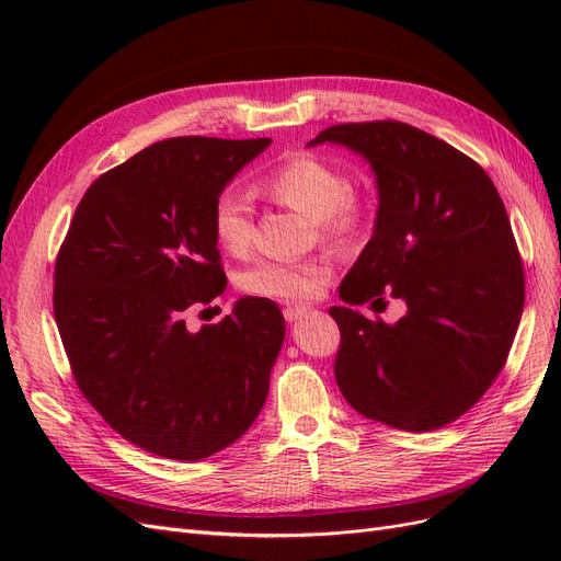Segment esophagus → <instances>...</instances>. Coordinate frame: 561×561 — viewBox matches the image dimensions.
Returning a JSON list of instances; mask_svg holds the SVG:
<instances>
[{"label": "esophagus", "mask_w": 561, "mask_h": 561, "mask_svg": "<svg viewBox=\"0 0 561 561\" xmlns=\"http://www.w3.org/2000/svg\"><path fill=\"white\" fill-rule=\"evenodd\" d=\"M307 313H309V309L307 307H299V304H287V307L283 309V316H285L287 322H295V320H299L301 316H307Z\"/></svg>", "instance_id": "34e87169"}]
</instances>
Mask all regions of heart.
Wrapping results in <instances>:
<instances>
[{
    "mask_svg": "<svg viewBox=\"0 0 561 561\" xmlns=\"http://www.w3.org/2000/svg\"><path fill=\"white\" fill-rule=\"evenodd\" d=\"M260 190L278 206L311 219L322 239L346 243L367 222V201L328 161L295 154L268 171ZM210 227L217 245L231 254H245L252 245V208L236 192H219L213 203ZM334 276L330 252L299 262H262L243 276L248 293L285 301H309L322 295Z\"/></svg>",
    "mask_w": 561,
    "mask_h": 561,
    "instance_id": "heart-1",
    "label": "heart"
}]
</instances>
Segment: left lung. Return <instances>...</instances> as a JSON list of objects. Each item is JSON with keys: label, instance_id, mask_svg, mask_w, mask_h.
Returning a JSON list of instances; mask_svg holds the SVG:
<instances>
[{"label": "left lung", "instance_id": "8db88e82", "mask_svg": "<svg viewBox=\"0 0 561 561\" xmlns=\"http://www.w3.org/2000/svg\"><path fill=\"white\" fill-rule=\"evenodd\" d=\"M342 145L377 178L375 233L339 285L346 304L402 299L388 325L332 307L342 330L334 377L355 412L426 433L466 414L494 383L524 309V271L503 201L482 168L402 122L339 124Z\"/></svg>", "mask_w": 561, "mask_h": 561}]
</instances>
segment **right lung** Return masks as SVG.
<instances>
[{"instance_id": "add662e5", "label": "right lung", "mask_w": 561, "mask_h": 561, "mask_svg": "<svg viewBox=\"0 0 561 561\" xmlns=\"http://www.w3.org/2000/svg\"><path fill=\"white\" fill-rule=\"evenodd\" d=\"M268 145L198 135L151 145L89 186L65 236L54 313L72 375L145 451L208 458L264 407L285 339L276 304L243 297L198 332L184 316L225 293L213 203Z\"/></svg>"}]
</instances>
